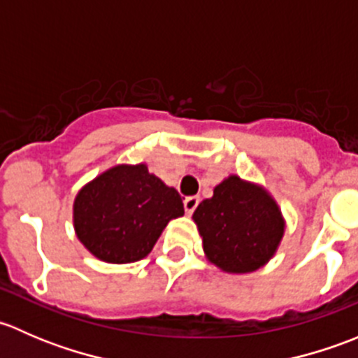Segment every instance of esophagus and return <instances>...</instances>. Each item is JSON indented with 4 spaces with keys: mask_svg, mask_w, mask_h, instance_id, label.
Masks as SVG:
<instances>
[{
    "mask_svg": "<svg viewBox=\"0 0 358 358\" xmlns=\"http://www.w3.org/2000/svg\"><path fill=\"white\" fill-rule=\"evenodd\" d=\"M197 204H199V197H197V196L185 197V201H183V208H185L187 215H192V213L196 211Z\"/></svg>",
    "mask_w": 358,
    "mask_h": 358,
    "instance_id": "1",
    "label": "esophagus"
}]
</instances>
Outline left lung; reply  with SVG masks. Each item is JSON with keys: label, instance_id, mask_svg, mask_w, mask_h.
Segmentation results:
<instances>
[{"label": "left lung", "instance_id": "1", "mask_svg": "<svg viewBox=\"0 0 358 358\" xmlns=\"http://www.w3.org/2000/svg\"><path fill=\"white\" fill-rule=\"evenodd\" d=\"M202 249L227 273H249L273 258L286 230L277 201L265 187L230 175L194 211Z\"/></svg>", "mask_w": 358, "mask_h": 358}]
</instances>
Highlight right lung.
<instances>
[{
    "instance_id": "obj_1",
    "label": "right lung",
    "mask_w": 358,
    "mask_h": 358,
    "mask_svg": "<svg viewBox=\"0 0 358 358\" xmlns=\"http://www.w3.org/2000/svg\"><path fill=\"white\" fill-rule=\"evenodd\" d=\"M183 216V202L147 164H117L78 192L72 222L81 244L106 263L145 258L171 220Z\"/></svg>"
}]
</instances>
